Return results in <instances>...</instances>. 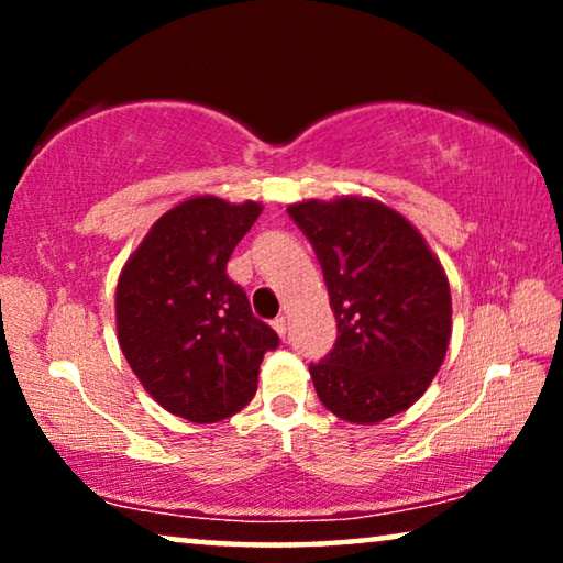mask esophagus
Returning a JSON list of instances; mask_svg holds the SVG:
<instances>
[{"label":"esophagus","mask_w":563,"mask_h":563,"mask_svg":"<svg viewBox=\"0 0 563 563\" xmlns=\"http://www.w3.org/2000/svg\"><path fill=\"white\" fill-rule=\"evenodd\" d=\"M272 325H274V330H276V333H279V338L284 341V338H287V330H289L287 318H276V320L272 322Z\"/></svg>","instance_id":"1"}]
</instances>
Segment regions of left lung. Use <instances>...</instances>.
Instances as JSON below:
<instances>
[{
	"mask_svg": "<svg viewBox=\"0 0 563 563\" xmlns=\"http://www.w3.org/2000/svg\"><path fill=\"white\" fill-rule=\"evenodd\" d=\"M328 284L338 341L310 376L345 422L376 426L418 402L451 341V287L405 214L372 197L287 207Z\"/></svg>",
	"mask_w": 563,
	"mask_h": 563,
	"instance_id": "left-lung-1",
	"label": "left lung"
}]
</instances>
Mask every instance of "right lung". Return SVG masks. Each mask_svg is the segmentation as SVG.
<instances>
[{
	"instance_id": "1",
	"label": "right lung",
	"mask_w": 563,
	"mask_h": 563,
	"mask_svg": "<svg viewBox=\"0 0 563 563\" xmlns=\"http://www.w3.org/2000/svg\"><path fill=\"white\" fill-rule=\"evenodd\" d=\"M261 202L199 195L153 222L114 291L118 341L143 389L176 418L220 422L256 395L258 366L279 335L253 318L228 279L230 253Z\"/></svg>"
}]
</instances>
